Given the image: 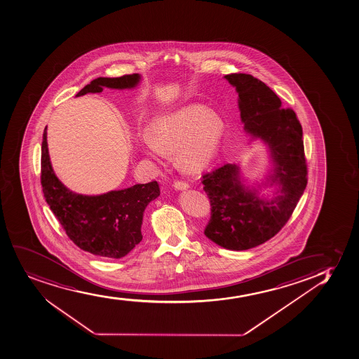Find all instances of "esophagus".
Returning <instances> with one entry per match:
<instances>
[{"label":"esophagus","instance_id":"34e87169","mask_svg":"<svg viewBox=\"0 0 359 359\" xmlns=\"http://www.w3.org/2000/svg\"><path fill=\"white\" fill-rule=\"evenodd\" d=\"M174 187L177 191H185V189H189V186L184 182H174Z\"/></svg>","mask_w":359,"mask_h":359}]
</instances>
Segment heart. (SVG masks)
I'll list each match as a JSON object with an SVG mask.
<instances>
[{
  "mask_svg": "<svg viewBox=\"0 0 359 359\" xmlns=\"http://www.w3.org/2000/svg\"><path fill=\"white\" fill-rule=\"evenodd\" d=\"M223 120L208 107L192 104L156 116L149 133L141 136V147L151 158L177 151L179 166L189 173L206 170L219 154Z\"/></svg>",
  "mask_w": 359,
  "mask_h": 359,
  "instance_id": "1",
  "label": "heart"
}]
</instances>
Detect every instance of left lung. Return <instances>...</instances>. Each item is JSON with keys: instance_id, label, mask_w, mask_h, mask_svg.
I'll return each mask as SVG.
<instances>
[{"instance_id": "left-lung-1", "label": "left lung", "mask_w": 359, "mask_h": 359, "mask_svg": "<svg viewBox=\"0 0 359 359\" xmlns=\"http://www.w3.org/2000/svg\"><path fill=\"white\" fill-rule=\"evenodd\" d=\"M224 78L238 93V108L249 143L261 140L270 168L261 184L247 186L237 163H225L203 177L211 203L205 236L229 250H248L274 237L290 219L307 185L302 127L292 109L263 81L250 74ZM262 187H275L271 198L259 196Z\"/></svg>"}]
</instances>
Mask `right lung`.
Here are the masks:
<instances>
[{"label": "right lung", "mask_w": 359, "mask_h": 359, "mask_svg": "<svg viewBox=\"0 0 359 359\" xmlns=\"http://www.w3.org/2000/svg\"><path fill=\"white\" fill-rule=\"evenodd\" d=\"M140 81L139 74L96 78L76 97L100 93L103 88L134 89ZM46 129L41 146V185L54 216L69 239L83 250L107 259L124 257L142 241L143 213L148 204L160 196L158 182L137 184L98 196L72 192L59 180L52 168Z\"/></svg>", "instance_id": "right-lung-1"}]
</instances>
